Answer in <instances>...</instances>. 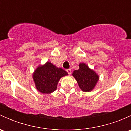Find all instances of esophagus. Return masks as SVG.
I'll use <instances>...</instances> for the list:
<instances>
[{
  "label": "esophagus",
  "instance_id": "1",
  "mask_svg": "<svg viewBox=\"0 0 131 131\" xmlns=\"http://www.w3.org/2000/svg\"><path fill=\"white\" fill-rule=\"evenodd\" d=\"M67 73L69 74V75H70L71 73H72V70H71V69H67Z\"/></svg>",
  "mask_w": 131,
  "mask_h": 131
}]
</instances>
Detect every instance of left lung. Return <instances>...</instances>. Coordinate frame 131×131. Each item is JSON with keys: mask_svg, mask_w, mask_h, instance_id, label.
Segmentation results:
<instances>
[{"mask_svg": "<svg viewBox=\"0 0 131 131\" xmlns=\"http://www.w3.org/2000/svg\"><path fill=\"white\" fill-rule=\"evenodd\" d=\"M79 70H74L72 75L76 79L79 88L84 92H91L96 87L99 76L85 63L79 64Z\"/></svg>", "mask_w": 131, "mask_h": 131, "instance_id": "1", "label": "left lung"}]
</instances>
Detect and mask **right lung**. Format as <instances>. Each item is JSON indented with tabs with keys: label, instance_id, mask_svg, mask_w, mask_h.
I'll list each match as a JSON object with an SVG mask.
<instances>
[{
	"label": "right lung",
	"instance_id": "right-lung-1",
	"mask_svg": "<svg viewBox=\"0 0 131 131\" xmlns=\"http://www.w3.org/2000/svg\"><path fill=\"white\" fill-rule=\"evenodd\" d=\"M68 73L61 68H58L51 62L40 65L33 73V79L36 89L42 94H51L57 88L59 79Z\"/></svg>",
	"mask_w": 131,
	"mask_h": 131
}]
</instances>
